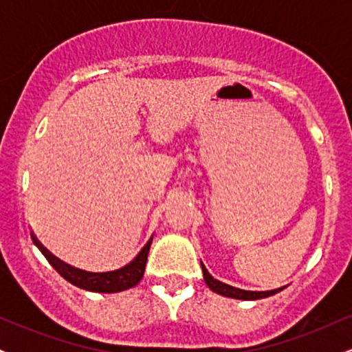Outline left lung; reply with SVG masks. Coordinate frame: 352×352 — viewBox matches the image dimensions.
Listing matches in <instances>:
<instances>
[{
  "label": "left lung",
  "instance_id": "1",
  "mask_svg": "<svg viewBox=\"0 0 352 352\" xmlns=\"http://www.w3.org/2000/svg\"><path fill=\"white\" fill-rule=\"evenodd\" d=\"M201 272H204L205 283H207V286L212 289V292L221 294V296L235 298V300H261V298H268L283 289V288H278V289H272V292H245V289L233 288V286L225 285V283L215 280V278L207 272V268H205L204 265H201Z\"/></svg>",
  "mask_w": 352,
  "mask_h": 352
}]
</instances>
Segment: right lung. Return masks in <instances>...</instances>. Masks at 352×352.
<instances>
[{
  "instance_id": "add662e5",
  "label": "right lung",
  "mask_w": 352,
  "mask_h": 352,
  "mask_svg": "<svg viewBox=\"0 0 352 352\" xmlns=\"http://www.w3.org/2000/svg\"><path fill=\"white\" fill-rule=\"evenodd\" d=\"M31 238H33L34 245L38 246V248L41 250V253L46 256V260L50 261L52 268H54L56 272L64 278V280H67L71 285L78 286V288L87 289V292H94V293H119V292H124V289H129L132 288V286H135L144 276L145 263H147L148 250H151V243H152V238H151L134 260H132L129 265H125L124 268L114 270V272H107V273H89V272H84V270L72 268V266L66 265L64 261L58 260L54 254H51L41 243H39L38 238L34 235H31Z\"/></svg>"
}]
</instances>
